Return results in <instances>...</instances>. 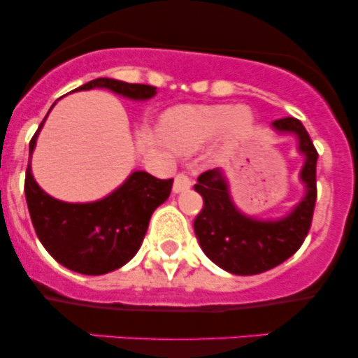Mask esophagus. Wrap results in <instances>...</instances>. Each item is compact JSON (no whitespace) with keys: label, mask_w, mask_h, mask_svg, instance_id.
I'll use <instances>...</instances> for the list:
<instances>
[{"label":"esophagus","mask_w":358,"mask_h":358,"mask_svg":"<svg viewBox=\"0 0 358 358\" xmlns=\"http://www.w3.org/2000/svg\"><path fill=\"white\" fill-rule=\"evenodd\" d=\"M192 187V180L188 178V175L185 173H176L175 176V182H173V192L180 193L188 190Z\"/></svg>","instance_id":"esophagus-1"}]
</instances>
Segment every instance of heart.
I'll use <instances>...</instances> for the list:
<instances>
[{
  "mask_svg": "<svg viewBox=\"0 0 358 358\" xmlns=\"http://www.w3.org/2000/svg\"><path fill=\"white\" fill-rule=\"evenodd\" d=\"M252 124L249 109H234L227 104L183 106L173 109L163 119V133L178 150L188 151L203 145L222 126L231 136H241Z\"/></svg>",
  "mask_w": 358,
  "mask_h": 358,
  "instance_id": "heart-1",
  "label": "heart"
}]
</instances>
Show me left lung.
Segmentation results:
<instances>
[{"instance_id": "1", "label": "left lung", "mask_w": 358, "mask_h": 358, "mask_svg": "<svg viewBox=\"0 0 358 358\" xmlns=\"http://www.w3.org/2000/svg\"><path fill=\"white\" fill-rule=\"evenodd\" d=\"M273 127L279 133L296 134L299 151L306 156L301 170L306 195L289 215L268 222L242 215L229 196L219 168L200 175L193 187L203 199V208L193 222L200 248L219 268L237 276H252L285 262L301 248L313 220L318 151L299 119H276Z\"/></svg>"}]
</instances>
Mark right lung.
<instances>
[{"mask_svg":"<svg viewBox=\"0 0 358 358\" xmlns=\"http://www.w3.org/2000/svg\"><path fill=\"white\" fill-rule=\"evenodd\" d=\"M96 87L134 101L150 99L156 94L153 85L127 84L106 77L76 90ZM43 122L45 119L30 141V158ZM171 185L173 178L159 180L146 171H134L106 199L92 203H67L47 195L36 185L28 163L24 196L36 236L48 254L67 269L97 276L119 269L134 257L145 239L151 213L170 196Z\"/></svg>","mask_w":358,"mask_h":358,"instance_id":"obj_1","label":"right lung"}]
</instances>
